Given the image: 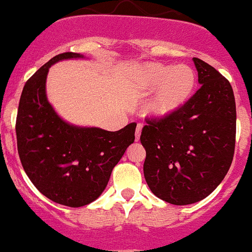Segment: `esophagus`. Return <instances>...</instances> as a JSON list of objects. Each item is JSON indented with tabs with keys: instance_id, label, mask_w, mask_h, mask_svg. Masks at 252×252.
Returning a JSON list of instances; mask_svg holds the SVG:
<instances>
[{
	"instance_id": "esophagus-1",
	"label": "esophagus",
	"mask_w": 252,
	"mask_h": 252,
	"mask_svg": "<svg viewBox=\"0 0 252 252\" xmlns=\"http://www.w3.org/2000/svg\"><path fill=\"white\" fill-rule=\"evenodd\" d=\"M141 131H142V125L137 124V126H136V132H135V138H136V141H140Z\"/></svg>"
}]
</instances>
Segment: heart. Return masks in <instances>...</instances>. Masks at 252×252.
I'll list each match as a JSON object with an SVG mask.
<instances>
[{
	"mask_svg": "<svg viewBox=\"0 0 252 252\" xmlns=\"http://www.w3.org/2000/svg\"><path fill=\"white\" fill-rule=\"evenodd\" d=\"M132 85L141 95L155 91L143 107L146 116L155 121L167 120L190 99L195 88V73L188 65L147 63L132 74Z\"/></svg>",
	"mask_w": 252,
	"mask_h": 252,
	"instance_id": "1",
	"label": "heart"
}]
</instances>
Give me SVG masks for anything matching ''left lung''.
<instances>
[{"label": "left lung", "instance_id": "1", "mask_svg": "<svg viewBox=\"0 0 252 252\" xmlns=\"http://www.w3.org/2000/svg\"><path fill=\"white\" fill-rule=\"evenodd\" d=\"M199 90L177 114L147 121L141 133L143 174L151 191L174 205L207 198L224 179L235 150L236 106L229 81L193 58Z\"/></svg>", "mask_w": 252, "mask_h": 252}]
</instances>
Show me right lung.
<instances>
[{"label": "right lung", "mask_w": 252, "mask_h": 252, "mask_svg": "<svg viewBox=\"0 0 252 252\" xmlns=\"http://www.w3.org/2000/svg\"><path fill=\"white\" fill-rule=\"evenodd\" d=\"M85 58L63 53L38 69L26 83L17 114V147L28 178L53 202L78 208L96 200L114 167L135 141L132 124L119 131L84 127L62 119L47 97V75L53 64Z\"/></svg>", "instance_id": "add662e5"}]
</instances>
